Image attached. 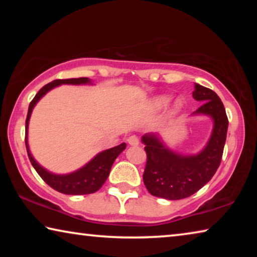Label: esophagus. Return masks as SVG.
<instances>
[{"label":"esophagus","mask_w":257,"mask_h":257,"mask_svg":"<svg viewBox=\"0 0 257 257\" xmlns=\"http://www.w3.org/2000/svg\"><path fill=\"white\" fill-rule=\"evenodd\" d=\"M127 142L129 145H138L139 144V139L137 136H135V135H133V136H129Z\"/></svg>","instance_id":"1"}]
</instances>
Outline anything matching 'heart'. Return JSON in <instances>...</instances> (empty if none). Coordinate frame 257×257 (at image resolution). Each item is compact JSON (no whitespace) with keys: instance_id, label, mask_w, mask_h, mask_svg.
<instances>
[{"instance_id":"1","label":"heart","mask_w":257,"mask_h":257,"mask_svg":"<svg viewBox=\"0 0 257 257\" xmlns=\"http://www.w3.org/2000/svg\"><path fill=\"white\" fill-rule=\"evenodd\" d=\"M168 102H169V98H167V97H162V98H160L159 101H158V106L162 107V106H164L165 104H167ZM179 107H180V104L178 103L177 105H176V107H175V110H176V111H178V110H179Z\"/></svg>"}]
</instances>
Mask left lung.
<instances>
[{
    "label": "left lung",
    "instance_id": "8db88e82",
    "mask_svg": "<svg viewBox=\"0 0 257 257\" xmlns=\"http://www.w3.org/2000/svg\"><path fill=\"white\" fill-rule=\"evenodd\" d=\"M193 96L203 102L195 113L214 121L212 136L201 153L189 156L169 150L153 134L143 136L147 155L143 180L153 196L170 201L189 197L212 179L221 163L229 123L223 103L215 92L198 84Z\"/></svg>",
    "mask_w": 257,
    "mask_h": 257
}]
</instances>
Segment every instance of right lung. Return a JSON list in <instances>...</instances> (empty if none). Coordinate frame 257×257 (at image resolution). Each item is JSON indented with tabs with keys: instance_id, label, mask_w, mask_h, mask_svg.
<instances>
[{
	"instance_id": "obj_1",
	"label": "right lung",
	"mask_w": 257,
	"mask_h": 257,
	"mask_svg": "<svg viewBox=\"0 0 257 257\" xmlns=\"http://www.w3.org/2000/svg\"><path fill=\"white\" fill-rule=\"evenodd\" d=\"M90 82L88 78H71V79H56L49 84L42 87L33 101L30 102L28 107V114L27 119H26V136H25V143H26V149H27L28 158L30 160L35 170L37 171L38 175L44 180L47 185L52 188L55 189L56 191H60L62 194L67 195H87V194H93L95 191H97L103 186L104 182L107 179L108 175H110V170L114 160L118 158L119 154L125 149V144L122 143L118 146L113 147V149L106 150L101 153L97 154L95 158L87 163L85 167H82L79 170L70 173V175H53L49 171H46L45 169H43L40 164L30 154L28 142H27V134H28V123L29 118L32 114V111L40 99L44 96V95L49 92L50 89L54 88V87L59 86L61 84H71V85H80V84H87Z\"/></svg>"
}]
</instances>
